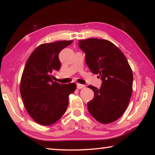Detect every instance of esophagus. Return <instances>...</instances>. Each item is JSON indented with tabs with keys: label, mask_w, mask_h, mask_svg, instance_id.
I'll use <instances>...</instances> for the list:
<instances>
[{
	"label": "esophagus",
	"mask_w": 155,
	"mask_h": 155,
	"mask_svg": "<svg viewBox=\"0 0 155 155\" xmlns=\"http://www.w3.org/2000/svg\"><path fill=\"white\" fill-rule=\"evenodd\" d=\"M77 88L78 89H82V88L85 87V85H82V84H79V83H77Z\"/></svg>",
	"instance_id": "obj_1"
}]
</instances>
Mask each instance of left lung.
Instances as JSON below:
<instances>
[{
    "label": "left lung",
    "instance_id": "left-lung-1",
    "mask_svg": "<svg viewBox=\"0 0 155 155\" xmlns=\"http://www.w3.org/2000/svg\"><path fill=\"white\" fill-rule=\"evenodd\" d=\"M90 71L98 74L100 89L89 85L94 98L87 103L90 114L102 124L115 121L124 114L133 92V76L124 54L110 41L97 38L79 40Z\"/></svg>",
    "mask_w": 155,
    "mask_h": 155
}]
</instances>
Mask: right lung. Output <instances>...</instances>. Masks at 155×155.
Here are the masks:
<instances>
[{"mask_svg": "<svg viewBox=\"0 0 155 155\" xmlns=\"http://www.w3.org/2000/svg\"><path fill=\"white\" fill-rule=\"evenodd\" d=\"M72 41L43 44L28 57L21 78L20 90L25 109L38 124L49 126L63 116L69 103V95L77 85L59 84L53 81L52 73L59 71V54Z\"/></svg>", "mask_w": 155, "mask_h": 155, "instance_id": "right-lung-1", "label": "right lung"}]
</instances>
